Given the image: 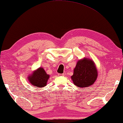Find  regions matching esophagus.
Listing matches in <instances>:
<instances>
[{
	"label": "esophagus",
	"mask_w": 123,
	"mask_h": 123,
	"mask_svg": "<svg viewBox=\"0 0 123 123\" xmlns=\"http://www.w3.org/2000/svg\"><path fill=\"white\" fill-rule=\"evenodd\" d=\"M64 75L63 74H58V76H64Z\"/></svg>",
	"instance_id": "esophagus-1"
}]
</instances>
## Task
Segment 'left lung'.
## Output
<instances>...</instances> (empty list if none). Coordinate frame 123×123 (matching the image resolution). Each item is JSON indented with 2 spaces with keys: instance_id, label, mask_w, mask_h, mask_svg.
Segmentation results:
<instances>
[{
  "instance_id": "obj_1",
  "label": "left lung",
  "mask_w": 123,
  "mask_h": 123,
  "mask_svg": "<svg viewBox=\"0 0 123 123\" xmlns=\"http://www.w3.org/2000/svg\"><path fill=\"white\" fill-rule=\"evenodd\" d=\"M97 76L98 71L94 62L85 57L77 62L71 79L75 86L84 88L94 84Z\"/></svg>"
}]
</instances>
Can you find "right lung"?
<instances>
[{"instance_id": "obj_1", "label": "right lung", "mask_w": 123, "mask_h": 123, "mask_svg": "<svg viewBox=\"0 0 123 123\" xmlns=\"http://www.w3.org/2000/svg\"><path fill=\"white\" fill-rule=\"evenodd\" d=\"M49 76V75L46 73L44 69L40 67L33 72L32 74L28 76V79L31 84L41 88L46 86Z\"/></svg>"}]
</instances>
